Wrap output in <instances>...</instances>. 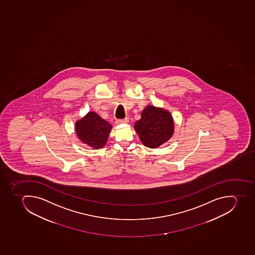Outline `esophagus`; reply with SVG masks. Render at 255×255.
<instances>
[{
  "mask_svg": "<svg viewBox=\"0 0 255 255\" xmlns=\"http://www.w3.org/2000/svg\"><path fill=\"white\" fill-rule=\"evenodd\" d=\"M129 122L128 118H125L124 120H118L116 121V125H119L121 124H128Z\"/></svg>",
  "mask_w": 255,
  "mask_h": 255,
  "instance_id": "obj_1",
  "label": "esophagus"
}]
</instances>
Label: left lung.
<instances>
[{"label": "left lung", "instance_id": "left-lung-1", "mask_svg": "<svg viewBox=\"0 0 255 255\" xmlns=\"http://www.w3.org/2000/svg\"><path fill=\"white\" fill-rule=\"evenodd\" d=\"M134 129L143 145L156 148L173 136L174 122L169 111L149 105L143 110L141 118L135 123Z\"/></svg>", "mask_w": 255, "mask_h": 255}]
</instances>
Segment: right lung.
Wrapping results in <instances>:
<instances>
[{"label":"right lung","mask_w":255,"mask_h":255,"mask_svg":"<svg viewBox=\"0 0 255 255\" xmlns=\"http://www.w3.org/2000/svg\"><path fill=\"white\" fill-rule=\"evenodd\" d=\"M112 126L98 114L90 112L75 123L77 138L94 149H99L107 143Z\"/></svg>","instance_id":"right-lung-1"}]
</instances>
